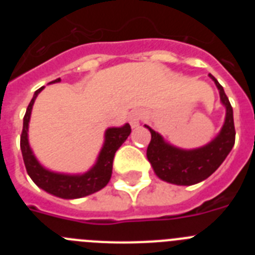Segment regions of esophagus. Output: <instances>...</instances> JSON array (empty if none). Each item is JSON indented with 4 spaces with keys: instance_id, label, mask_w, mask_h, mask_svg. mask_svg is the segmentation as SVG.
Listing matches in <instances>:
<instances>
[{
    "instance_id": "34e87169",
    "label": "esophagus",
    "mask_w": 255,
    "mask_h": 255,
    "mask_svg": "<svg viewBox=\"0 0 255 255\" xmlns=\"http://www.w3.org/2000/svg\"><path fill=\"white\" fill-rule=\"evenodd\" d=\"M143 112L139 111V110H135V111H132L131 114H130L129 116V123L130 125H131L132 129H135V128H138L139 125H140V121L141 119H143Z\"/></svg>"
}]
</instances>
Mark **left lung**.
<instances>
[{"label":"left lung","mask_w":255,"mask_h":255,"mask_svg":"<svg viewBox=\"0 0 255 255\" xmlns=\"http://www.w3.org/2000/svg\"><path fill=\"white\" fill-rule=\"evenodd\" d=\"M209 78L220 92V100L226 108V116L220 132L208 144L194 149H182L164 140L163 136L152 128L144 125L152 135L147 158L155 175L163 181L185 186L203 181L220 167L235 144L233 107L217 79L211 74Z\"/></svg>","instance_id":"obj_1"}]
</instances>
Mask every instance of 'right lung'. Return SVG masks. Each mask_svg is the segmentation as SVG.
Wrapping results in <instances>:
<instances>
[{"label": "right lung", "instance_id": "1", "mask_svg": "<svg viewBox=\"0 0 255 255\" xmlns=\"http://www.w3.org/2000/svg\"><path fill=\"white\" fill-rule=\"evenodd\" d=\"M61 79H56L53 83H60ZM39 88L34 93L26 108L24 121H22V132L20 136V148H21L22 159L25 163V168L30 179L34 181L37 186L43 189L44 191L55 197L62 199H78V198L87 197L96 191H100L108 184L112 175V162H114L115 153L123 145L124 141L131 132V128L129 124L120 126V128H108L105 131V141L97 157L96 163L92 168L84 173H62L55 172L46 168L40 164L37 157L30 148L28 138L29 121H30L31 110L35 102L38 94L43 91Z\"/></svg>", "mask_w": 255, "mask_h": 255}]
</instances>
